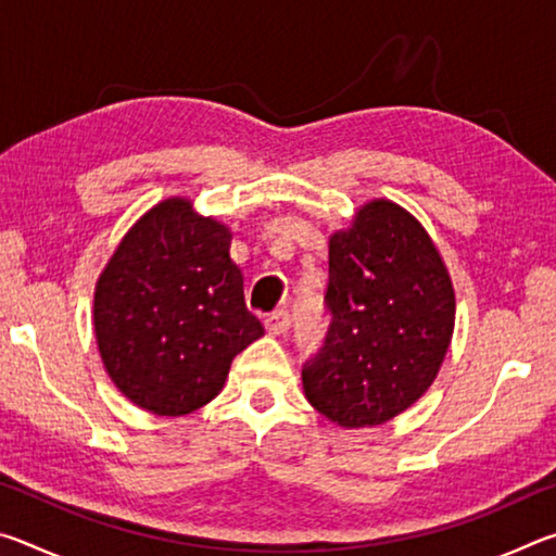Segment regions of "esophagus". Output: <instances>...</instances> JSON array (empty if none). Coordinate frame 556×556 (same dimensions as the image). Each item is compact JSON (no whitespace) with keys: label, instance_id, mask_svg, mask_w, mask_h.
Here are the masks:
<instances>
[{"label":"esophagus","instance_id":"esophagus-1","mask_svg":"<svg viewBox=\"0 0 556 556\" xmlns=\"http://www.w3.org/2000/svg\"><path fill=\"white\" fill-rule=\"evenodd\" d=\"M289 324H291V316H289L287 308H275V312H271V314L265 318V326H267V331H269L271 336L287 333Z\"/></svg>","mask_w":556,"mask_h":556}]
</instances>
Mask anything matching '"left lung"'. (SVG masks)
<instances>
[{"instance_id": "left-lung-1", "label": "left lung", "mask_w": 556, "mask_h": 556, "mask_svg": "<svg viewBox=\"0 0 556 556\" xmlns=\"http://www.w3.org/2000/svg\"><path fill=\"white\" fill-rule=\"evenodd\" d=\"M331 316L301 370L306 400L336 425L390 421L429 390L454 333L456 299L427 230L390 201L357 211L328 244Z\"/></svg>"}]
</instances>
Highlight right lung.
<instances>
[{
    "instance_id": "right-lung-1",
    "label": "right lung",
    "mask_w": 556,
    "mask_h": 556,
    "mask_svg": "<svg viewBox=\"0 0 556 556\" xmlns=\"http://www.w3.org/2000/svg\"><path fill=\"white\" fill-rule=\"evenodd\" d=\"M230 230L186 199L154 205L108 262L96 336L119 392L159 417H181L223 390L232 357L265 333L244 306Z\"/></svg>"
}]
</instances>
